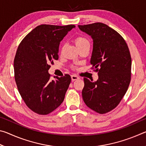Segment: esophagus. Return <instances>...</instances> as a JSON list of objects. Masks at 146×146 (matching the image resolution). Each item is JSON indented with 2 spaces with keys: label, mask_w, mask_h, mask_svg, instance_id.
<instances>
[{
  "label": "esophagus",
  "mask_w": 146,
  "mask_h": 146,
  "mask_svg": "<svg viewBox=\"0 0 146 146\" xmlns=\"http://www.w3.org/2000/svg\"><path fill=\"white\" fill-rule=\"evenodd\" d=\"M80 78L78 77V76H76V75H71V80H78Z\"/></svg>",
  "instance_id": "esophagus-1"
}]
</instances>
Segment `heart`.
Returning a JSON list of instances; mask_svg holds the SVG:
<instances>
[{"instance_id": "b5f03b06", "label": "heart", "mask_w": 146, "mask_h": 146, "mask_svg": "<svg viewBox=\"0 0 146 146\" xmlns=\"http://www.w3.org/2000/svg\"><path fill=\"white\" fill-rule=\"evenodd\" d=\"M75 44L77 48H79V47L82 46L85 44H90V42L88 40L87 38L84 37V36H78L76 37L75 40Z\"/></svg>"}]
</instances>
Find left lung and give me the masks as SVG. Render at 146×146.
<instances>
[{"instance_id": "1", "label": "left lung", "mask_w": 146, "mask_h": 146, "mask_svg": "<svg viewBox=\"0 0 146 146\" xmlns=\"http://www.w3.org/2000/svg\"><path fill=\"white\" fill-rule=\"evenodd\" d=\"M93 41L90 63L98 71L93 82L84 78V102L91 110L104 114L115 108L129 87L131 58L126 42L120 35L105 24L78 26Z\"/></svg>"}]
</instances>
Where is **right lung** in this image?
<instances>
[{
    "instance_id": "obj_1",
    "label": "right lung",
    "mask_w": 146,
    "mask_h": 146,
    "mask_svg": "<svg viewBox=\"0 0 146 146\" xmlns=\"http://www.w3.org/2000/svg\"><path fill=\"white\" fill-rule=\"evenodd\" d=\"M74 25L42 24L24 37L14 59L15 79L19 92L27 106L39 115L53 111L64 101L71 82L69 75L51 80L48 73L58 58L60 42Z\"/></svg>"
}]
</instances>
